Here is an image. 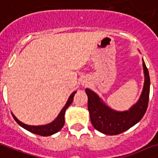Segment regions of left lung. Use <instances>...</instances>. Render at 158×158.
<instances>
[{
    "instance_id": "8db88e82",
    "label": "left lung",
    "mask_w": 158,
    "mask_h": 158,
    "mask_svg": "<svg viewBox=\"0 0 158 158\" xmlns=\"http://www.w3.org/2000/svg\"><path fill=\"white\" fill-rule=\"evenodd\" d=\"M144 85L139 101L128 111L117 112L103 103L94 92L85 89L88 96V110L93 127L99 132L115 135L127 131L138 123L146 113L150 91L149 73L143 60Z\"/></svg>"
}]
</instances>
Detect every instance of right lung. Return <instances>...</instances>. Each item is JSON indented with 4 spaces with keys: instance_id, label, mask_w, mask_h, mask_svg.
Here are the masks:
<instances>
[{
    "instance_id": "right-lung-1",
    "label": "right lung",
    "mask_w": 158,
    "mask_h": 158,
    "mask_svg": "<svg viewBox=\"0 0 158 158\" xmlns=\"http://www.w3.org/2000/svg\"><path fill=\"white\" fill-rule=\"evenodd\" d=\"M76 94V91H74L73 94L70 95L69 100L67 102V103L65 104L63 109L61 110L60 113L59 114V116L57 117V118L52 122L50 124L44 125V126H28V125H26L23 122H19V120L15 117V115L12 113V116L15 118V120L16 121L18 124L21 126L23 128H24L27 131H30L31 133L36 134V135H39L41 136H49L51 135H54V134L57 133L58 131H59L62 129V127H64V114H65V111L66 109L69 107V105L71 104L73 100V97H74V94Z\"/></svg>"
}]
</instances>
